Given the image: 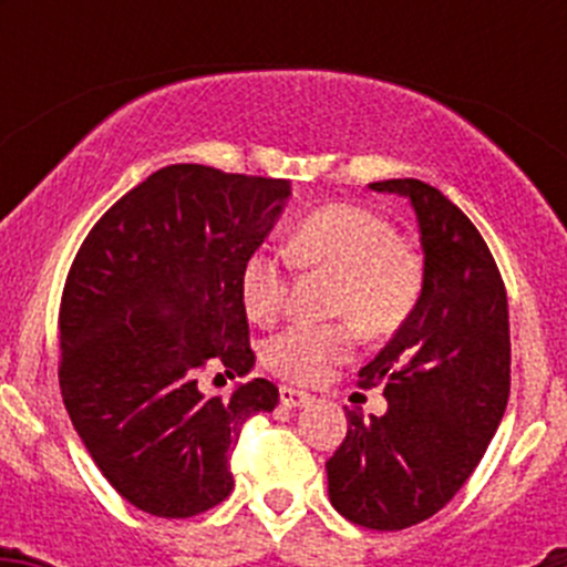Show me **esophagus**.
Returning <instances> with one entry per match:
<instances>
[{"label": "esophagus", "instance_id": "esophagus-1", "mask_svg": "<svg viewBox=\"0 0 567 567\" xmlns=\"http://www.w3.org/2000/svg\"><path fill=\"white\" fill-rule=\"evenodd\" d=\"M279 400H282V405H288V409H301V405L312 403V394L296 390V386H282V390H279Z\"/></svg>", "mask_w": 567, "mask_h": 567}]
</instances>
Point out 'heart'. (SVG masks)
<instances>
[{"mask_svg":"<svg viewBox=\"0 0 567 567\" xmlns=\"http://www.w3.org/2000/svg\"><path fill=\"white\" fill-rule=\"evenodd\" d=\"M301 266L340 274L337 312L351 316L362 329L394 326L416 293V262L398 247L384 219L357 205H329L296 225L288 241ZM290 260L274 247H257L241 268V299L251 320L271 323L288 307ZM351 348L340 326L293 323L277 331L262 348V362L282 379L312 384Z\"/></svg>","mask_w":567,"mask_h":567,"instance_id":"heart-1","label":"heart"}]
</instances>
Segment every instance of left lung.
Wrapping results in <instances>:
<instances>
[{
    "label": "left lung",
    "mask_w": 567,
    "mask_h": 567,
    "mask_svg": "<svg viewBox=\"0 0 567 567\" xmlns=\"http://www.w3.org/2000/svg\"><path fill=\"white\" fill-rule=\"evenodd\" d=\"M370 188L409 199L422 288L359 370L364 386L384 384L386 411L368 420L348 411V436L326 474L340 516L386 532L442 511L485 455L511 394V318L499 268L463 210L414 177Z\"/></svg>",
    "instance_id": "obj_1"
}]
</instances>
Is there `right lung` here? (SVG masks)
Wrapping results in <instances>:
<instances>
[{"label": "right lung", "mask_w": 567, "mask_h": 567, "mask_svg": "<svg viewBox=\"0 0 567 567\" xmlns=\"http://www.w3.org/2000/svg\"><path fill=\"white\" fill-rule=\"evenodd\" d=\"M290 181L203 164L153 173L90 230L60 307V390L114 491L158 518H188L233 491L241 425L274 411L266 379L205 394L208 362L249 375L241 268L288 205Z\"/></svg>", "instance_id": "obj_1"}]
</instances>
